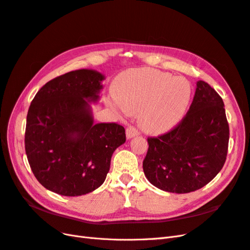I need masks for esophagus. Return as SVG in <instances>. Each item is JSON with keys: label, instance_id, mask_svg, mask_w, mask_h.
<instances>
[{"label": "esophagus", "instance_id": "34e87169", "mask_svg": "<svg viewBox=\"0 0 250 250\" xmlns=\"http://www.w3.org/2000/svg\"><path fill=\"white\" fill-rule=\"evenodd\" d=\"M137 135H138V130L136 129V127L133 125H130L129 127H126V138L127 139H131L135 136H137Z\"/></svg>", "mask_w": 250, "mask_h": 250}]
</instances>
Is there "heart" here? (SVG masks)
Listing matches in <instances>:
<instances>
[{
  "label": "heart",
  "instance_id": "obj_1",
  "mask_svg": "<svg viewBox=\"0 0 250 250\" xmlns=\"http://www.w3.org/2000/svg\"><path fill=\"white\" fill-rule=\"evenodd\" d=\"M111 104L120 111L140 112V125L147 133L167 132L184 117L191 99V85L184 77L153 69H133L115 83Z\"/></svg>",
  "mask_w": 250,
  "mask_h": 250
}]
</instances>
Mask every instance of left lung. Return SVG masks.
<instances>
[{"instance_id": "1", "label": "left lung", "mask_w": 250, "mask_h": 250, "mask_svg": "<svg viewBox=\"0 0 250 250\" xmlns=\"http://www.w3.org/2000/svg\"><path fill=\"white\" fill-rule=\"evenodd\" d=\"M229 126L224 103L210 85L197 83L189 110L174 129L148 137L142 163L147 180L162 190L187 194L203 188L222 169Z\"/></svg>"}]
</instances>
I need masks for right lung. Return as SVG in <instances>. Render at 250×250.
Wrapping results in <instances>:
<instances>
[{
    "label": "right lung",
    "instance_id": "right-lung-1",
    "mask_svg": "<svg viewBox=\"0 0 250 250\" xmlns=\"http://www.w3.org/2000/svg\"><path fill=\"white\" fill-rule=\"evenodd\" d=\"M104 76L94 70L71 71L42 85L27 114L25 149L38 181L62 196L98 188L115 149L125 142L116 123L94 124L89 102H96Z\"/></svg>",
    "mask_w": 250,
    "mask_h": 250
}]
</instances>
